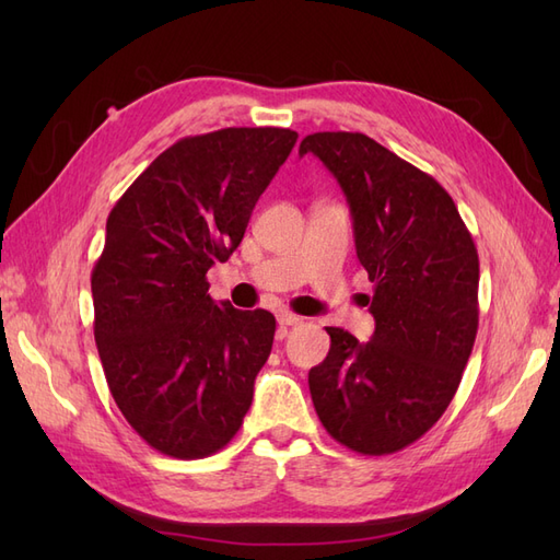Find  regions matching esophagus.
Segmentation results:
<instances>
[{
  "instance_id": "esophagus-1",
  "label": "esophagus",
  "mask_w": 560,
  "mask_h": 560,
  "mask_svg": "<svg viewBox=\"0 0 560 560\" xmlns=\"http://www.w3.org/2000/svg\"><path fill=\"white\" fill-rule=\"evenodd\" d=\"M278 325H282V327H292V325H299V322L303 319V317H299V315H294V313H290V311H278Z\"/></svg>"
}]
</instances>
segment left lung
Segmentation results:
<instances>
[{"instance_id": "1", "label": "left lung", "mask_w": 560, "mask_h": 560, "mask_svg": "<svg viewBox=\"0 0 560 560\" xmlns=\"http://www.w3.org/2000/svg\"><path fill=\"white\" fill-rule=\"evenodd\" d=\"M313 154L348 200L354 249L374 282L371 341L327 327L311 369L315 411L338 444L401 451L451 404L479 327V254L446 189L362 132H313Z\"/></svg>"}]
</instances>
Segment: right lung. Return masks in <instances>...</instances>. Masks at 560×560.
Returning <instances> with one entry per match:
<instances>
[{
	"instance_id": "1",
	"label": "right lung",
	"mask_w": 560,
	"mask_h": 560,
	"mask_svg": "<svg viewBox=\"0 0 560 560\" xmlns=\"http://www.w3.org/2000/svg\"><path fill=\"white\" fill-rule=\"evenodd\" d=\"M290 128L184 138L151 163L107 217L93 268L95 343L130 428L165 455L224 448L273 348L276 317L208 294V270L241 245L259 196L290 156Z\"/></svg>"
}]
</instances>
